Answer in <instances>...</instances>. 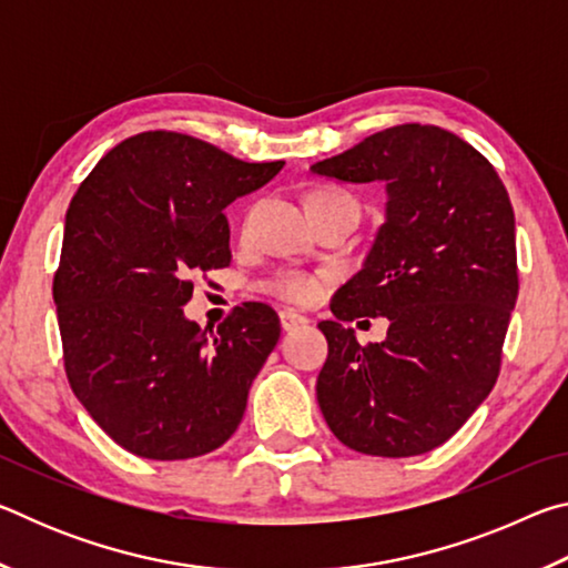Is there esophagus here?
<instances>
[{
	"instance_id": "esophagus-1",
	"label": "esophagus",
	"mask_w": 568,
	"mask_h": 568,
	"mask_svg": "<svg viewBox=\"0 0 568 568\" xmlns=\"http://www.w3.org/2000/svg\"><path fill=\"white\" fill-rule=\"evenodd\" d=\"M311 321L305 318V315L295 313V311H281V328L283 331H295L301 328V325H307Z\"/></svg>"
}]
</instances>
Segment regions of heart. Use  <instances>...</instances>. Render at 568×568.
Instances as JSON below:
<instances>
[{"label": "heart", "mask_w": 568, "mask_h": 568, "mask_svg": "<svg viewBox=\"0 0 568 568\" xmlns=\"http://www.w3.org/2000/svg\"><path fill=\"white\" fill-rule=\"evenodd\" d=\"M307 200H348V203H353V197L345 195V192H341V190H318V192H313ZM267 291L275 293L277 297H285V301H291V303H311L318 297L321 283H318V277L291 271V273L275 275L273 281L267 283Z\"/></svg>", "instance_id": "obj_1"}]
</instances>
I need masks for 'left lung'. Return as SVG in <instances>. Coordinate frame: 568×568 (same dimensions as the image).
<instances>
[{
    "mask_svg": "<svg viewBox=\"0 0 568 568\" xmlns=\"http://www.w3.org/2000/svg\"><path fill=\"white\" fill-rule=\"evenodd\" d=\"M313 175L383 182L386 220L363 267L335 293L318 328L328 358L318 406L358 454H428L491 393L518 295L516 223L498 172L458 134L398 124ZM389 321L386 342L361 346L344 323Z\"/></svg>",
    "mask_w": 568,
    "mask_h": 568,
    "instance_id": "8db88e82",
    "label": "left lung"
}]
</instances>
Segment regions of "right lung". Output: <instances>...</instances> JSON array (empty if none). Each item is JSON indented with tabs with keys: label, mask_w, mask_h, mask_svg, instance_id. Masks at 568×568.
I'll use <instances>...</instances> for the list:
<instances>
[{
	"label": "right lung",
	"mask_w": 568,
	"mask_h": 568,
	"mask_svg": "<svg viewBox=\"0 0 568 568\" xmlns=\"http://www.w3.org/2000/svg\"><path fill=\"white\" fill-rule=\"evenodd\" d=\"M285 162H243L180 132H142L104 155L64 217L54 305L77 400L114 444L152 460L210 454L235 434L281 338L271 305L200 331L192 273L230 263L223 210Z\"/></svg>",
	"instance_id": "obj_1"
}]
</instances>
